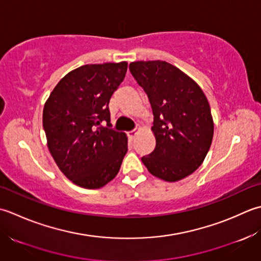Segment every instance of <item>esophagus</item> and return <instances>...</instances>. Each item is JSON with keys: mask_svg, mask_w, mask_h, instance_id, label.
Instances as JSON below:
<instances>
[{"mask_svg": "<svg viewBox=\"0 0 261 261\" xmlns=\"http://www.w3.org/2000/svg\"><path fill=\"white\" fill-rule=\"evenodd\" d=\"M137 129H134V130H132V132H128L127 133V136L129 137V140H134V137L136 136V134H137Z\"/></svg>", "mask_w": 261, "mask_h": 261, "instance_id": "obj_1", "label": "esophagus"}]
</instances>
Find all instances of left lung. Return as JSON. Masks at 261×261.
Returning a JSON list of instances; mask_svg holds the SVG:
<instances>
[{"mask_svg":"<svg viewBox=\"0 0 261 261\" xmlns=\"http://www.w3.org/2000/svg\"><path fill=\"white\" fill-rule=\"evenodd\" d=\"M129 70L154 116L155 148L142 162L154 177L179 181L198 169L211 147L214 121L208 100L193 79L168 62H132Z\"/></svg>","mask_w":261,"mask_h":261,"instance_id":"left-lung-1","label":"left lung"}]
</instances>
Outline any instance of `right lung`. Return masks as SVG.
I'll return each mask as SVG.
<instances>
[{
	"label": "right lung",
	"mask_w": 261,
	"mask_h": 261,
	"mask_svg": "<svg viewBox=\"0 0 261 261\" xmlns=\"http://www.w3.org/2000/svg\"><path fill=\"white\" fill-rule=\"evenodd\" d=\"M126 71L127 62L80 66L56 84L45 102L48 150L63 174L82 188L98 189L111 181L127 152V136L110 128L108 108Z\"/></svg>",
	"instance_id": "add662e5"
}]
</instances>
